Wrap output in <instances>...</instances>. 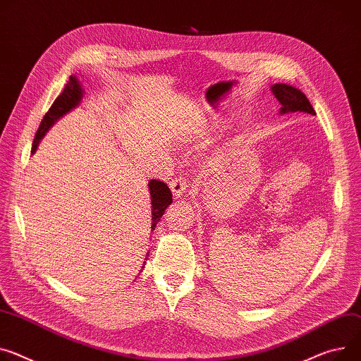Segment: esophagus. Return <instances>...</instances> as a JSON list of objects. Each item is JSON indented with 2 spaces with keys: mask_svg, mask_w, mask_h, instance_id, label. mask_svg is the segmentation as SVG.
<instances>
[{
  "mask_svg": "<svg viewBox=\"0 0 361 361\" xmlns=\"http://www.w3.org/2000/svg\"><path fill=\"white\" fill-rule=\"evenodd\" d=\"M169 186H171V190L173 193V197L175 198H180L183 193L186 192V189H188V182L183 178L178 176V178H173L169 182Z\"/></svg>",
  "mask_w": 361,
  "mask_h": 361,
  "instance_id": "obj_1",
  "label": "esophagus"
}]
</instances>
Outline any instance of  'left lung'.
Here are the masks:
<instances>
[{"label":"left lung","instance_id":"1","mask_svg":"<svg viewBox=\"0 0 361 361\" xmlns=\"http://www.w3.org/2000/svg\"><path fill=\"white\" fill-rule=\"evenodd\" d=\"M271 92L276 97V99L281 102V111L279 114H288V113H305L315 116V109L312 108L310 99L305 97V94L288 84H274L271 85Z\"/></svg>","mask_w":361,"mask_h":361}]
</instances>
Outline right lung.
<instances>
[{
	"instance_id": "add662e5",
	"label": "right lung",
	"mask_w": 361,
	"mask_h": 361,
	"mask_svg": "<svg viewBox=\"0 0 361 361\" xmlns=\"http://www.w3.org/2000/svg\"><path fill=\"white\" fill-rule=\"evenodd\" d=\"M82 98H84V90H82V84L75 75H71L69 82L66 84L63 92L56 99H54V102L51 104V106L49 108L46 116L43 117V120L40 123V127L36 133L35 142L32 146V154L36 153L40 140L49 131V128L61 117H63L65 114L69 113V111H72L75 106H78L79 102L82 101ZM149 190H150V200H152V231H153L156 224L163 216L166 208L172 204L173 200H172V192H171L169 186L164 182L152 179L149 182Z\"/></svg>"
}]
</instances>
